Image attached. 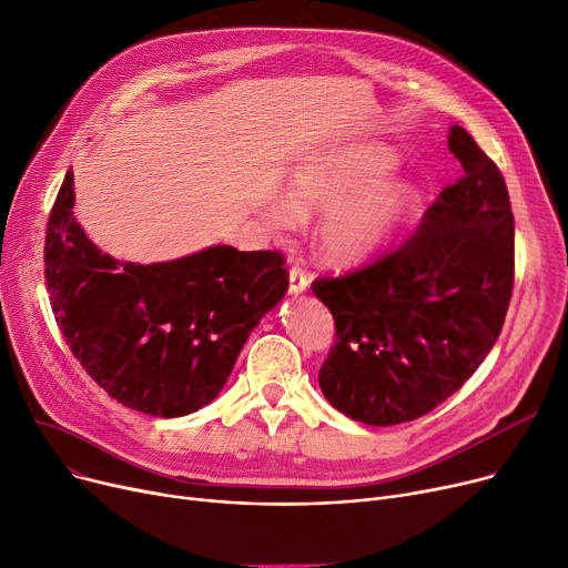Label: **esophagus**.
Returning <instances> with one entry per match:
<instances>
[{"label": "esophagus", "mask_w": 568, "mask_h": 568, "mask_svg": "<svg viewBox=\"0 0 568 568\" xmlns=\"http://www.w3.org/2000/svg\"><path fill=\"white\" fill-rule=\"evenodd\" d=\"M311 276L304 272L300 266H292L290 268V294H302L308 290Z\"/></svg>", "instance_id": "obj_1"}]
</instances>
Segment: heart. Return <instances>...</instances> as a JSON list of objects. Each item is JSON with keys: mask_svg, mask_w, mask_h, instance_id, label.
Wrapping results in <instances>:
<instances>
[{"mask_svg": "<svg viewBox=\"0 0 568 568\" xmlns=\"http://www.w3.org/2000/svg\"><path fill=\"white\" fill-rule=\"evenodd\" d=\"M394 163V154L375 144L343 146L306 161L287 179V200L268 202L262 219L272 232L290 234L300 216L326 212L317 227L320 255L336 266L364 262L392 242L416 202L407 184H375Z\"/></svg>", "mask_w": 568, "mask_h": 568, "instance_id": "b5f03b06", "label": "heart"}]
</instances>
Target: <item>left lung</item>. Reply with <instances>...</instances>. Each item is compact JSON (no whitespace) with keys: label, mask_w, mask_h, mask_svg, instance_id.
<instances>
[{"label":"left lung","mask_w":568,"mask_h":568,"mask_svg":"<svg viewBox=\"0 0 568 568\" xmlns=\"http://www.w3.org/2000/svg\"><path fill=\"white\" fill-rule=\"evenodd\" d=\"M449 149L465 174L414 236L352 274L313 281L336 322L320 389L354 422L394 426L433 412L481 366L509 311V191L463 126H452Z\"/></svg>","instance_id":"obj_1"}]
</instances>
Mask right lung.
Listing matches in <instances>:
<instances>
[{
    "label": "right lung",
    "instance_id": "add662e5",
    "mask_svg": "<svg viewBox=\"0 0 568 568\" xmlns=\"http://www.w3.org/2000/svg\"><path fill=\"white\" fill-rule=\"evenodd\" d=\"M73 202L69 170L48 221L45 283L80 366L142 414L170 419L212 403L287 292L283 253L212 246L172 262H119L89 242Z\"/></svg>",
    "mask_w": 568,
    "mask_h": 568
}]
</instances>
